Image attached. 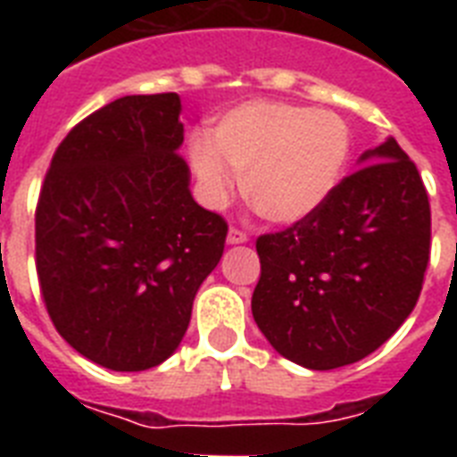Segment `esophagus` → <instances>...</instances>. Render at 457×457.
<instances>
[{
	"label": "esophagus",
	"instance_id": "obj_1",
	"mask_svg": "<svg viewBox=\"0 0 457 457\" xmlns=\"http://www.w3.org/2000/svg\"><path fill=\"white\" fill-rule=\"evenodd\" d=\"M249 242V237H246V232H242V229L232 228L228 232V244H244Z\"/></svg>",
	"mask_w": 457,
	"mask_h": 457
}]
</instances>
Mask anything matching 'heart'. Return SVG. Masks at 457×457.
<instances>
[{"label": "heart", "instance_id": "heart-1", "mask_svg": "<svg viewBox=\"0 0 457 457\" xmlns=\"http://www.w3.org/2000/svg\"><path fill=\"white\" fill-rule=\"evenodd\" d=\"M351 132L337 113L301 104L253 99L196 135L189 158L204 192L220 201L244 175V196L261 218L294 225L322 208L339 187Z\"/></svg>", "mask_w": 457, "mask_h": 457}]
</instances>
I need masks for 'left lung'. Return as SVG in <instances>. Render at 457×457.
I'll use <instances>...</instances> for the list:
<instances>
[{"label":"left lung","instance_id":"8db88e82","mask_svg":"<svg viewBox=\"0 0 457 457\" xmlns=\"http://www.w3.org/2000/svg\"><path fill=\"white\" fill-rule=\"evenodd\" d=\"M361 165L315 213L256 242L253 320L279 355L308 370L377 351L425 282L432 211L418 168L394 137Z\"/></svg>","mask_w":457,"mask_h":457}]
</instances>
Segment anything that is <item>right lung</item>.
Returning a JSON list of instances; mask_svg holds the SVG:
<instances>
[{
    "label": "right lung",
    "instance_id": "obj_1",
    "mask_svg": "<svg viewBox=\"0 0 457 457\" xmlns=\"http://www.w3.org/2000/svg\"><path fill=\"white\" fill-rule=\"evenodd\" d=\"M179 96L132 95L75 125L46 170L35 263L46 312L80 355L116 372L175 353L228 222L194 201Z\"/></svg>",
    "mask_w": 457,
    "mask_h": 457
}]
</instances>
